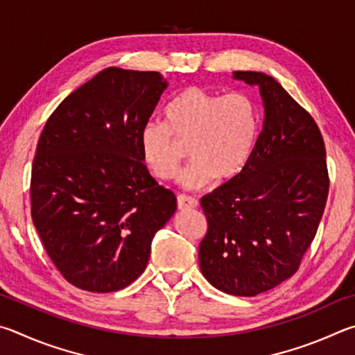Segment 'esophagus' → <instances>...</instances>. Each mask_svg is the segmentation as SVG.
Listing matches in <instances>:
<instances>
[{
    "instance_id": "esophagus-1",
    "label": "esophagus",
    "mask_w": 355,
    "mask_h": 355,
    "mask_svg": "<svg viewBox=\"0 0 355 355\" xmlns=\"http://www.w3.org/2000/svg\"><path fill=\"white\" fill-rule=\"evenodd\" d=\"M178 207L179 210H187L198 207V200L187 195H178Z\"/></svg>"
}]
</instances>
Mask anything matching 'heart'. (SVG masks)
<instances>
[{
    "instance_id": "obj_1",
    "label": "heart",
    "mask_w": 355,
    "mask_h": 355,
    "mask_svg": "<svg viewBox=\"0 0 355 355\" xmlns=\"http://www.w3.org/2000/svg\"><path fill=\"white\" fill-rule=\"evenodd\" d=\"M260 132V110L250 93L185 87L165 107V121L151 120L140 130L141 159L154 178L176 176L190 141L193 164L181 174L187 189H202L216 179L239 178L251 160Z\"/></svg>"
}]
</instances>
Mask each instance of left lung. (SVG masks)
Returning <instances> with one entry per match:
<instances>
[{
	"instance_id": "obj_1",
	"label": "left lung",
	"mask_w": 355,
	"mask_h": 355,
	"mask_svg": "<svg viewBox=\"0 0 355 355\" xmlns=\"http://www.w3.org/2000/svg\"><path fill=\"white\" fill-rule=\"evenodd\" d=\"M234 78L259 85L265 121L243 173L201 200L200 268L227 295L256 296L300 270L324 212L329 173L312 115L268 74Z\"/></svg>"
}]
</instances>
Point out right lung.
Listing matches in <instances>:
<instances>
[{"instance_id":"1","label":"right lung","mask_w":355,"mask_h":355,"mask_svg":"<svg viewBox=\"0 0 355 355\" xmlns=\"http://www.w3.org/2000/svg\"><path fill=\"white\" fill-rule=\"evenodd\" d=\"M166 89L157 71L105 68L48 118L31 173V216L68 282L110 293L145 271L176 196L149 174L140 130Z\"/></svg>"}]
</instances>
